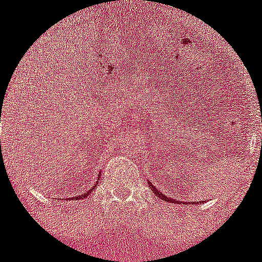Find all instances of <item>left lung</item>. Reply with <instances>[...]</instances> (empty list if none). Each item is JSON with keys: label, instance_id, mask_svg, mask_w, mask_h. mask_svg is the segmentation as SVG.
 <instances>
[{"label": "left lung", "instance_id": "1", "mask_svg": "<svg viewBox=\"0 0 262 262\" xmlns=\"http://www.w3.org/2000/svg\"><path fill=\"white\" fill-rule=\"evenodd\" d=\"M148 181V184H149V187L152 189H154V192H156L157 194H158V196H161L162 198H163V200H166V201H168V202H174V203H180V205H184V203H187V205H192V203H193V205H197V203H200V202H203V201H196V200H192V201H188V202H187V201H184V200H182V198H178V200H176L174 197H172V196H169V193H163V192H161V191H158V188H157L156 186H154V182H150L149 180H147ZM187 200V198H186ZM205 201H207V198H205Z\"/></svg>", "mask_w": 262, "mask_h": 262}]
</instances>
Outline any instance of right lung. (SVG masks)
<instances>
[{"instance_id":"obj_1","label":"right lung","mask_w":262,"mask_h":262,"mask_svg":"<svg viewBox=\"0 0 262 262\" xmlns=\"http://www.w3.org/2000/svg\"><path fill=\"white\" fill-rule=\"evenodd\" d=\"M99 174H100V173H99ZM99 178H100V176H99V177H98V180H99ZM96 184H98V181H96L95 183L93 184L92 187H90V189H88L86 192H84V193H82V194H79V196H73V197H71V200H82V198H86L88 196H89V194H92L93 191H94Z\"/></svg>"}]
</instances>
